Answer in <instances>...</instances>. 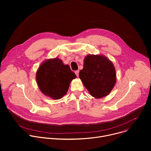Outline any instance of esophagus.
Listing matches in <instances>:
<instances>
[{
	"label": "esophagus",
	"mask_w": 151,
	"mask_h": 151,
	"mask_svg": "<svg viewBox=\"0 0 151 151\" xmlns=\"http://www.w3.org/2000/svg\"><path fill=\"white\" fill-rule=\"evenodd\" d=\"M75 74H76V75L78 77L79 76V70H76V71H75Z\"/></svg>",
	"instance_id": "34e87169"
}]
</instances>
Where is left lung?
Masks as SVG:
<instances>
[{
    "label": "left lung",
    "mask_w": 151,
    "mask_h": 151,
    "mask_svg": "<svg viewBox=\"0 0 151 151\" xmlns=\"http://www.w3.org/2000/svg\"><path fill=\"white\" fill-rule=\"evenodd\" d=\"M91 96L100 99L108 95L116 83V73L112 62L103 55L88 54L79 74Z\"/></svg>",
    "instance_id": "8db88e82"
}]
</instances>
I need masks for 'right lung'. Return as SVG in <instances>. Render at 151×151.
<instances>
[{
    "instance_id": "obj_1",
    "label": "right lung",
    "mask_w": 151,
    "mask_h": 151,
    "mask_svg": "<svg viewBox=\"0 0 151 151\" xmlns=\"http://www.w3.org/2000/svg\"><path fill=\"white\" fill-rule=\"evenodd\" d=\"M76 78L68 64L57 57L42 62L36 74L40 91L54 100L60 99L67 93L71 81Z\"/></svg>"
}]
</instances>
